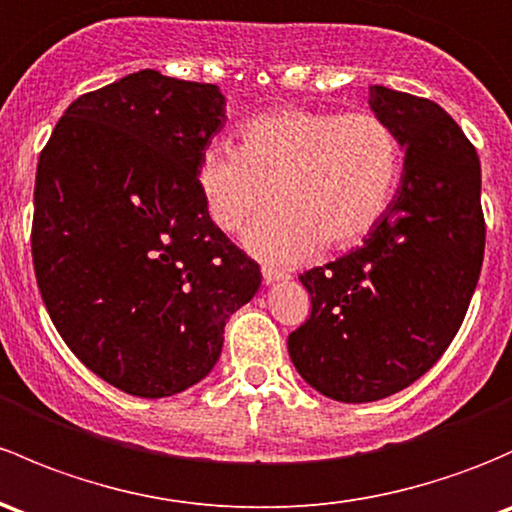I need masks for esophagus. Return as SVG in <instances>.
Listing matches in <instances>:
<instances>
[{"instance_id": "1", "label": "esophagus", "mask_w": 512, "mask_h": 512, "mask_svg": "<svg viewBox=\"0 0 512 512\" xmlns=\"http://www.w3.org/2000/svg\"><path fill=\"white\" fill-rule=\"evenodd\" d=\"M262 279H265L267 284L272 282H282V279H287V274H284L282 270H274V267H262Z\"/></svg>"}]
</instances>
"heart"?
<instances>
[{
  "label": "heart",
  "mask_w": 512,
  "mask_h": 512,
  "mask_svg": "<svg viewBox=\"0 0 512 512\" xmlns=\"http://www.w3.org/2000/svg\"><path fill=\"white\" fill-rule=\"evenodd\" d=\"M402 169L395 129L373 112L277 107L240 127L238 149L211 144L198 188L211 220L235 233L274 201L245 242L274 262H299L326 245L348 250L383 218Z\"/></svg>",
  "instance_id": "b5f03b06"
}]
</instances>
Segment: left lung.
I'll return each mask as SVG.
<instances>
[{"label":"left lung","instance_id":"8db88e82","mask_svg":"<svg viewBox=\"0 0 512 512\" xmlns=\"http://www.w3.org/2000/svg\"><path fill=\"white\" fill-rule=\"evenodd\" d=\"M370 107L405 147L400 188L360 247L299 274L311 314L289 333L301 378L375 402L422 378L464 324L483 265L476 147L437 102L373 85Z\"/></svg>","mask_w":512,"mask_h":512}]
</instances>
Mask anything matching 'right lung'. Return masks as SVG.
<instances>
[{
	"instance_id": "add662e5",
	"label": "right lung",
	"mask_w": 512,
	"mask_h": 512,
	"mask_svg": "<svg viewBox=\"0 0 512 512\" xmlns=\"http://www.w3.org/2000/svg\"><path fill=\"white\" fill-rule=\"evenodd\" d=\"M218 85L139 71L80 95L41 149L31 257L80 363L137 397L206 378L260 265L213 223L198 161L223 129Z\"/></svg>"
}]
</instances>
